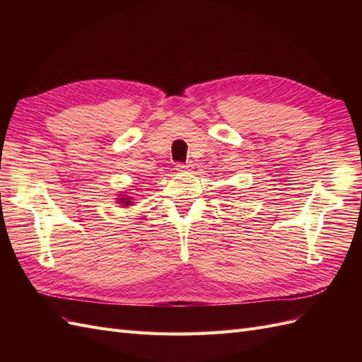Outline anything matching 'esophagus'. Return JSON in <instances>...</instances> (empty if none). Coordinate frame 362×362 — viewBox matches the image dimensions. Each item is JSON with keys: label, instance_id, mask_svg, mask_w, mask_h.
I'll list each match as a JSON object with an SVG mask.
<instances>
[{"label": "esophagus", "instance_id": "esophagus-1", "mask_svg": "<svg viewBox=\"0 0 362 362\" xmlns=\"http://www.w3.org/2000/svg\"><path fill=\"white\" fill-rule=\"evenodd\" d=\"M175 168H177L178 172H185V170H190L192 164H189V163H178Z\"/></svg>", "mask_w": 362, "mask_h": 362}]
</instances>
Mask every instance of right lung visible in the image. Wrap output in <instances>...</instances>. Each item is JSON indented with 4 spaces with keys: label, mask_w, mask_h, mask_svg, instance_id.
I'll return each instance as SVG.
<instances>
[{
    "label": "right lung",
    "mask_w": 362,
    "mask_h": 362,
    "mask_svg": "<svg viewBox=\"0 0 362 362\" xmlns=\"http://www.w3.org/2000/svg\"><path fill=\"white\" fill-rule=\"evenodd\" d=\"M119 204H122V206L125 205H133V201H131V198H128V196H125V194H122L120 196V199H119Z\"/></svg>",
    "instance_id": "obj_1"
}]
</instances>
